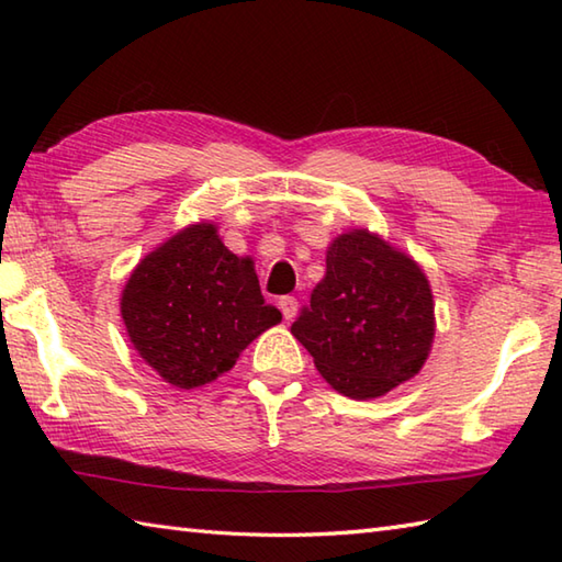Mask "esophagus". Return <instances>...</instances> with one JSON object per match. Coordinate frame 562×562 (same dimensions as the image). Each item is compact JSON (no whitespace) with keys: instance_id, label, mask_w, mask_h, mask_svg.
Segmentation results:
<instances>
[{"instance_id":"obj_1","label":"esophagus","mask_w":562,"mask_h":562,"mask_svg":"<svg viewBox=\"0 0 562 562\" xmlns=\"http://www.w3.org/2000/svg\"><path fill=\"white\" fill-rule=\"evenodd\" d=\"M296 304H300V302H296V300H294V296H282V300H280V308H282V316H284V318H288V321H292V318L296 316Z\"/></svg>"}]
</instances>
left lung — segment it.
<instances>
[{
    "instance_id": "left-lung-1",
    "label": "left lung",
    "mask_w": 562,
    "mask_h": 562,
    "mask_svg": "<svg viewBox=\"0 0 562 562\" xmlns=\"http://www.w3.org/2000/svg\"><path fill=\"white\" fill-rule=\"evenodd\" d=\"M292 336L342 396H384L420 372L432 348V290L411 256L352 229L328 246L324 280Z\"/></svg>"
}]
</instances>
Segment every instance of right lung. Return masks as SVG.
<instances>
[{
	"label": "right lung",
	"mask_w": 562,
	"mask_h": 562,
	"mask_svg": "<svg viewBox=\"0 0 562 562\" xmlns=\"http://www.w3.org/2000/svg\"><path fill=\"white\" fill-rule=\"evenodd\" d=\"M121 314L142 360L178 389L229 372L250 340L282 321L262 300L254 260L234 256L210 222L186 226L139 260Z\"/></svg>",
	"instance_id": "obj_1"
}]
</instances>
